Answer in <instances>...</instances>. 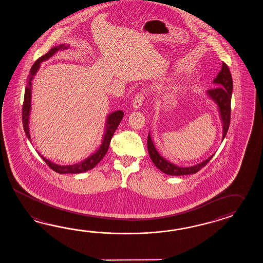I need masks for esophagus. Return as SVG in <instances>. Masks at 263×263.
<instances>
[{"label": "esophagus", "mask_w": 263, "mask_h": 263, "mask_svg": "<svg viewBox=\"0 0 263 263\" xmlns=\"http://www.w3.org/2000/svg\"><path fill=\"white\" fill-rule=\"evenodd\" d=\"M143 101H144V95H143V93H141V92L137 93V95H135L134 100H133V108H135V109L140 108L142 104H143Z\"/></svg>", "instance_id": "34e87169"}]
</instances>
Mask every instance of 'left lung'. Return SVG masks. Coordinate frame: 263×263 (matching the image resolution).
Returning a JSON list of instances; mask_svg holds the SVG:
<instances>
[{"label": "left lung", "instance_id": "left-lung-1", "mask_svg": "<svg viewBox=\"0 0 263 263\" xmlns=\"http://www.w3.org/2000/svg\"><path fill=\"white\" fill-rule=\"evenodd\" d=\"M213 84L216 85V88L207 90L206 95L216 104L218 108L220 120L222 123L223 141L229 128L230 120H231V98H232V92H233L232 75L230 72L228 66L225 63H222V68L216 78L214 79ZM147 146H148L149 157L156 166V168H159L164 174L168 175H186L195 174L199 170H201L214 156V155H211L208 159L191 167H179L177 165L173 164L172 162L168 161L167 159H165L158 153V151L155 148L149 133L148 135Z\"/></svg>", "mask_w": 263, "mask_h": 263}]
</instances>
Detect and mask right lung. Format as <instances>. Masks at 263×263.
I'll return each instance as SVG.
<instances>
[{
    "label": "right lung",
    "mask_w": 263,
    "mask_h": 263,
    "mask_svg": "<svg viewBox=\"0 0 263 263\" xmlns=\"http://www.w3.org/2000/svg\"><path fill=\"white\" fill-rule=\"evenodd\" d=\"M69 48V45L67 44H62L57 47H54L47 52V54L43 55L38 60L36 61L31 67V69L29 71V75L27 77V84L25 89V97H24V105H23V111H22V120H23V126L25 129V134L27 135V139L30 141V133H29V116H30V111H31V88H32V80L34 79V76L38 72L40 68L41 63L44 61H47L52 57L54 54L61 50H65ZM124 116V112L122 110H116L107 116L106 119V127H105V132L102 138L101 146L95 151V153L91 155H89L86 159L83 161L76 163L73 165H58L55 164L53 162L50 161L44 157L43 155L39 154L43 160L47 163L48 167L52 168L54 172L58 174H81L84 172H87L88 170L95 168V166L101 161L103 157L106 155L108 152V146L110 143V139L112 135L115 134L116 128H118L120 122L122 121V118Z\"/></svg>",
    "instance_id": "obj_1"
}]
</instances>
